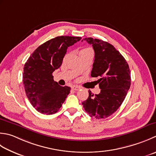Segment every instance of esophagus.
Returning <instances> with one entry per match:
<instances>
[{
	"label": "esophagus",
	"instance_id": "34e87169",
	"mask_svg": "<svg viewBox=\"0 0 156 156\" xmlns=\"http://www.w3.org/2000/svg\"><path fill=\"white\" fill-rule=\"evenodd\" d=\"M72 90H78L80 89V87H78V86H73L72 87Z\"/></svg>",
	"mask_w": 156,
	"mask_h": 156
}]
</instances>
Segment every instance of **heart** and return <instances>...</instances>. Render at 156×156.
Segmentation results:
<instances>
[{
  "label": "heart",
  "mask_w": 156,
  "mask_h": 156,
  "mask_svg": "<svg viewBox=\"0 0 156 156\" xmlns=\"http://www.w3.org/2000/svg\"><path fill=\"white\" fill-rule=\"evenodd\" d=\"M80 52H82V53H93L92 50L89 48H85L84 49H82Z\"/></svg>",
  "instance_id": "heart-1"
}]
</instances>
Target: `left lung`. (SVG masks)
I'll use <instances>...</instances> for the list:
<instances>
[{
	"label": "left lung",
	"instance_id": "8db88e82",
	"mask_svg": "<svg viewBox=\"0 0 156 156\" xmlns=\"http://www.w3.org/2000/svg\"><path fill=\"white\" fill-rule=\"evenodd\" d=\"M83 41L93 46L94 60L91 76L99 78L97 82L101 92L94 96L88 90L89 96L82 105L90 117L105 119L117 111L126 96L131 81L129 66L111 44L93 38Z\"/></svg>",
	"mask_w": 156,
	"mask_h": 156
}]
</instances>
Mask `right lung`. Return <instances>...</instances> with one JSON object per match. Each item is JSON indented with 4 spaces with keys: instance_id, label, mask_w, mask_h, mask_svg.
Listing matches in <instances>:
<instances>
[{
    "instance_id": "add662e5",
    "label": "right lung",
    "mask_w": 156,
    "mask_h": 156,
    "mask_svg": "<svg viewBox=\"0 0 156 156\" xmlns=\"http://www.w3.org/2000/svg\"><path fill=\"white\" fill-rule=\"evenodd\" d=\"M81 37L62 36L36 48L24 65L23 82L30 103L38 112L50 115L59 111L71 88L54 81L53 72L62 66L67 48Z\"/></svg>"
}]
</instances>
